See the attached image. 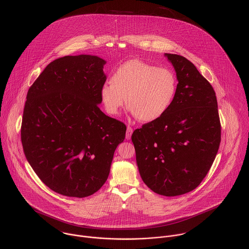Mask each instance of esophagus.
I'll list each match as a JSON object with an SVG mask.
<instances>
[{
	"mask_svg": "<svg viewBox=\"0 0 249 249\" xmlns=\"http://www.w3.org/2000/svg\"><path fill=\"white\" fill-rule=\"evenodd\" d=\"M132 131H133L132 127H131V126H127V128H126V134H125V138H126V140H129V139L131 138Z\"/></svg>",
	"mask_w": 249,
	"mask_h": 249,
	"instance_id": "esophagus-1",
	"label": "esophagus"
}]
</instances>
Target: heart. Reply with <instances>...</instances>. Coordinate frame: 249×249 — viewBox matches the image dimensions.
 Segmentation results:
<instances>
[{"mask_svg":"<svg viewBox=\"0 0 249 249\" xmlns=\"http://www.w3.org/2000/svg\"><path fill=\"white\" fill-rule=\"evenodd\" d=\"M177 77L168 68L156 67L139 59L121 64L101 89L107 112L117 115L124 106L141 122L162 117L172 106L177 93Z\"/></svg>","mask_w":249,"mask_h":249,"instance_id":"obj_1","label":"heart"}]
</instances>
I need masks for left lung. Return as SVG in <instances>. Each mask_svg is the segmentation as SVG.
Masks as SVG:
<instances>
[{
  "label": "left lung",
  "mask_w": 249,
  "mask_h": 249,
  "mask_svg": "<svg viewBox=\"0 0 249 249\" xmlns=\"http://www.w3.org/2000/svg\"><path fill=\"white\" fill-rule=\"evenodd\" d=\"M178 78L172 106L159 119L134 130L131 140L144 184L176 196L195 190L208 174L220 143L215 93L184 56L165 53Z\"/></svg>",
  "instance_id": "left-lung-1"
}]
</instances>
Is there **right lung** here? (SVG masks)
<instances>
[{
	"instance_id": "right-lung-1",
	"label": "right lung",
	"mask_w": 249,
	"mask_h": 249,
	"mask_svg": "<svg viewBox=\"0 0 249 249\" xmlns=\"http://www.w3.org/2000/svg\"><path fill=\"white\" fill-rule=\"evenodd\" d=\"M96 55L60 57L30 87L21 141L26 158L53 192L86 197L106 183L126 126L99 106L107 75Z\"/></svg>"
}]
</instances>
